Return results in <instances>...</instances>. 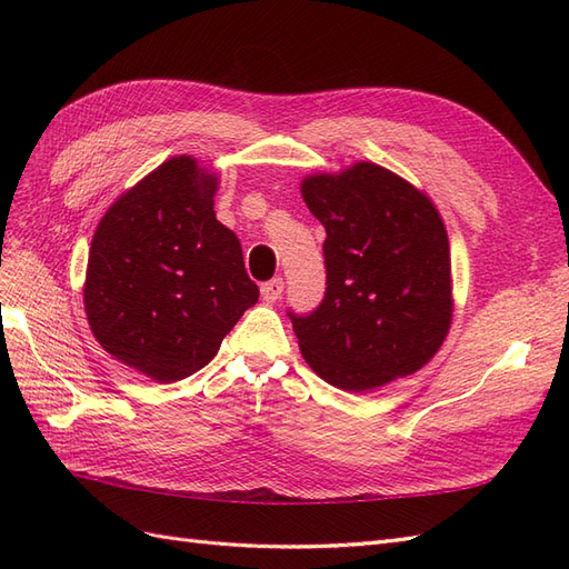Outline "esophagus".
<instances>
[{"label":"esophagus","mask_w":569,"mask_h":569,"mask_svg":"<svg viewBox=\"0 0 569 569\" xmlns=\"http://www.w3.org/2000/svg\"><path fill=\"white\" fill-rule=\"evenodd\" d=\"M282 291H284L282 278H272L270 282H266V284L261 287V297H263L266 303H274V301H278V299L282 297Z\"/></svg>","instance_id":"obj_1"}]
</instances>
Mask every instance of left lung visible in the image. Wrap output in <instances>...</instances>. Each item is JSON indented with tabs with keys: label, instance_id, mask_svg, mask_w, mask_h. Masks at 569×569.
Wrapping results in <instances>:
<instances>
[{
	"label": "left lung",
	"instance_id": "left-lung-1",
	"mask_svg": "<svg viewBox=\"0 0 569 569\" xmlns=\"http://www.w3.org/2000/svg\"><path fill=\"white\" fill-rule=\"evenodd\" d=\"M327 232V291L311 316H291L301 356L327 385L372 391L435 358L453 318L449 234L422 189L358 161L301 180Z\"/></svg>",
	"mask_w": 569,
	"mask_h": 569
}]
</instances>
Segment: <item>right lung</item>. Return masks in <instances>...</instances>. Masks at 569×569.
I'll list each match as a JSON object with an SVG mask.
<instances>
[{
	"instance_id": "obj_1",
	"label": "right lung",
	"mask_w": 569,
	"mask_h": 569,
	"mask_svg": "<svg viewBox=\"0 0 569 569\" xmlns=\"http://www.w3.org/2000/svg\"><path fill=\"white\" fill-rule=\"evenodd\" d=\"M218 176L182 153L126 189L92 237L82 301L101 349L170 385L209 366L258 287L216 218Z\"/></svg>"
}]
</instances>
